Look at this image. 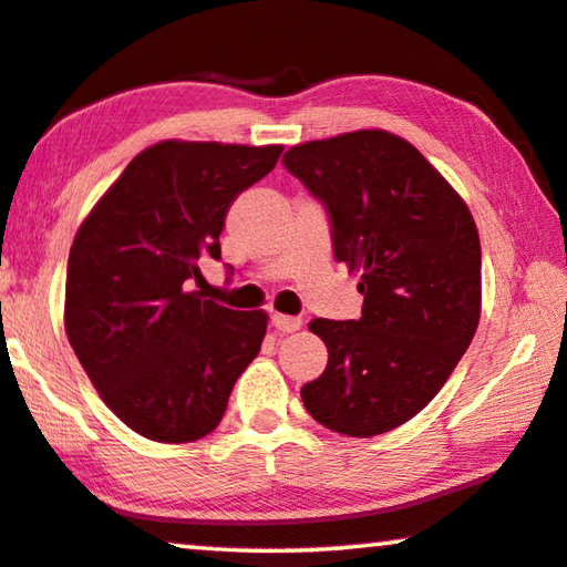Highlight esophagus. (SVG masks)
<instances>
[{"instance_id":"esophagus-1","label":"esophagus","mask_w":567,"mask_h":567,"mask_svg":"<svg viewBox=\"0 0 567 567\" xmlns=\"http://www.w3.org/2000/svg\"><path fill=\"white\" fill-rule=\"evenodd\" d=\"M300 318H292V316H280V312H275L272 316V328L277 330V332H295V330H300Z\"/></svg>"}]
</instances>
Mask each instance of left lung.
I'll return each mask as SVG.
<instances>
[{"mask_svg":"<svg viewBox=\"0 0 567 567\" xmlns=\"http://www.w3.org/2000/svg\"><path fill=\"white\" fill-rule=\"evenodd\" d=\"M282 164L326 206L332 251L361 272L363 295L358 320L310 322L328 365L302 385V403L338 434H385L442 391L477 332V224L446 178L393 133L308 141Z\"/></svg>","mask_w":567,"mask_h":567,"instance_id":"8db88e82","label":"left lung"}]
</instances>
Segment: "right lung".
<instances>
[{
    "mask_svg": "<svg viewBox=\"0 0 567 567\" xmlns=\"http://www.w3.org/2000/svg\"><path fill=\"white\" fill-rule=\"evenodd\" d=\"M282 146L161 141L131 161L68 259L65 332L105 406L136 434L196 442L219 426L255 361L267 312L204 300L202 262L221 259L231 202Z\"/></svg>",
    "mask_w": 567,
    "mask_h": 567,
    "instance_id": "obj_1",
    "label": "right lung"
}]
</instances>
